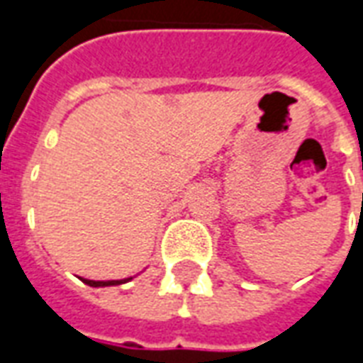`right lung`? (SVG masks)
<instances>
[{"instance_id":"right-lung-1","label":"right lung","mask_w":363,"mask_h":363,"mask_svg":"<svg viewBox=\"0 0 363 363\" xmlns=\"http://www.w3.org/2000/svg\"><path fill=\"white\" fill-rule=\"evenodd\" d=\"M132 280V278H126V280H108V281H95V280H83L87 286H93V288H101V286H118V284H124V281Z\"/></svg>"}]
</instances>
